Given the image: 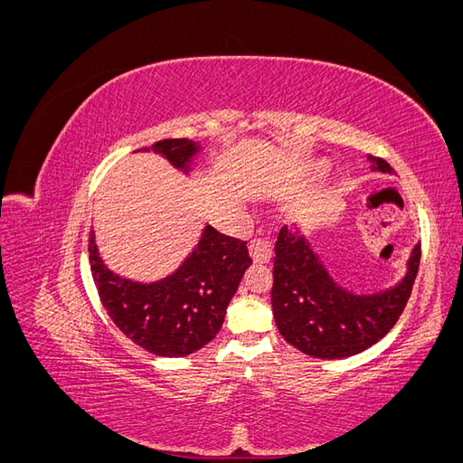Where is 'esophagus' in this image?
Masks as SVG:
<instances>
[{
	"label": "esophagus",
	"mask_w": 463,
	"mask_h": 463,
	"mask_svg": "<svg viewBox=\"0 0 463 463\" xmlns=\"http://www.w3.org/2000/svg\"><path fill=\"white\" fill-rule=\"evenodd\" d=\"M249 253L255 262H269L272 259V241L269 237H255L249 243Z\"/></svg>",
	"instance_id": "esophagus-1"
}]
</instances>
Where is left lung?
Here are the masks:
<instances>
[{
    "label": "left lung",
    "mask_w": 463,
    "mask_h": 463,
    "mask_svg": "<svg viewBox=\"0 0 463 463\" xmlns=\"http://www.w3.org/2000/svg\"><path fill=\"white\" fill-rule=\"evenodd\" d=\"M371 170L392 174L386 160L371 156ZM272 313L279 334L299 352L342 359L365 352L396 325L411 296L421 260L415 245L402 282L373 296H354L328 276L299 232L279 230L274 247Z\"/></svg>",
    "instance_id": "8db88e82"
}]
</instances>
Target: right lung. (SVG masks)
<instances>
[{
    "instance_id": "1",
    "label": "right lung",
    "mask_w": 463,
    "mask_h": 463,
    "mask_svg": "<svg viewBox=\"0 0 463 463\" xmlns=\"http://www.w3.org/2000/svg\"><path fill=\"white\" fill-rule=\"evenodd\" d=\"M152 150L189 170L199 146L187 138H164ZM89 255L98 296L109 318L129 340L160 357H184L214 340L228 303L253 262L247 241L213 226L204 228L197 249L172 276L154 284H137L108 270L92 233Z\"/></svg>"
}]
</instances>
